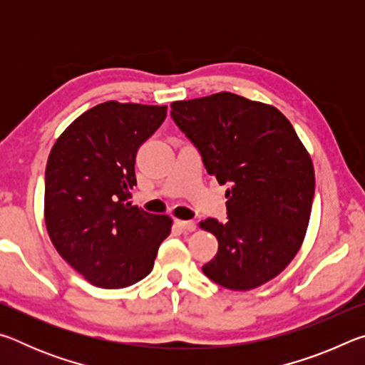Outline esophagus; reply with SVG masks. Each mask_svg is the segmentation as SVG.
<instances>
[{
	"instance_id": "1",
	"label": "esophagus",
	"mask_w": 365,
	"mask_h": 365,
	"mask_svg": "<svg viewBox=\"0 0 365 365\" xmlns=\"http://www.w3.org/2000/svg\"><path fill=\"white\" fill-rule=\"evenodd\" d=\"M177 225L185 232H195L196 230V224L193 220H177Z\"/></svg>"
}]
</instances>
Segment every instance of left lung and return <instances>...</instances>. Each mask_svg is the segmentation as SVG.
Wrapping results in <instances>:
<instances>
[{"label": "left lung", "instance_id": "1", "mask_svg": "<svg viewBox=\"0 0 365 365\" xmlns=\"http://www.w3.org/2000/svg\"><path fill=\"white\" fill-rule=\"evenodd\" d=\"M170 108L207 174L228 185V220L200 224L219 242L202 272L235 292L264 285L292 262L306 237L316 190L311 156L269 104L222 91Z\"/></svg>", "mask_w": 365, "mask_h": 365}]
</instances>
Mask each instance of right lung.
I'll return each mask as SVG.
<instances>
[{
    "label": "right lung",
    "mask_w": 365,
    "mask_h": 365,
    "mask_svg": "<svg viewBox=\"0 0 365 365\" xmlns=\"http://www.w3.org/2000/svg\"><path fill=\"white\" fill-rule=\"evenodd\" d=\"M168 106L106 101L56 140L45 172V224L54 248L91 285L125 288L150 274L172 219L128 202L138 148Z\"/></svg>",
    "instance_id": "right-lung-1"
}]
</instances>
